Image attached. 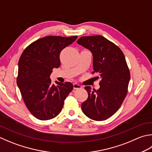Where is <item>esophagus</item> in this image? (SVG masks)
<instances>
[{"instance_id": "esophagus-1", "label": "esophagus", "mask_w": 152, "mask_h": 152, "mask_svg": "<svg viewBox=\"0 0 152 152\" xmlns=\"http://www.w3.org/2000/svg\"><path fill=\"white\" fill-rule=\"evenodd\" d=\"M73 88H74V89H75V90H78V89L82 88V86L78 84H76V83H74V84H73Z\"/></svg>"}]
</instances>
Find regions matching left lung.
Here are the masks:
<instances>
[{"label":"left lung","mask_w":152,"mask_h":152,"mask_svg":"<svg viewBox=\"0 0 152 152\" xmlns=\"http://www.w3.org/2000/svg\"><path fill=\"white\" fill-rule=\"evenodd\" d=\"M77 43L90 50L93 73L100 78L97 90L85 87L88 97L82 103V111L92 120H106L118 111L126 96L130 75L125 57L119 47L102 35L82 37Z\"/></svg>","instance_id":"obj_1"}]
</instances>
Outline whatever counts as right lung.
<instances>
[{
	"label": "right lung",
	"instance_id": "1",
	"mask_svg": "<svg viewBox=\"0 0 152 152\" xmlns=\"http://www.w3.org/2000/svg\"><path fill=\"white\" fill-rule=\"evenodd\" d=\"M77 36H47L34 41L23 50L18 62L17 85L28 110L35 117L46 121L60 113L64 100L72 90L71 82L56 81L50 75L61 65V50Z\"/></svg>",
	"mask_w": 152,
	"mask_h": 152
}]
</instances>
